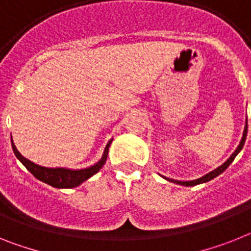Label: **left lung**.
I'll use <instances>...</instances> for the list:
<instances>
[{
    "mask_svg": "<svg viewBox=\"0 0 251 251\" xmlns=\"http://www.w3.org/2000/svg\"><path fill=\"white\" fill-rule=\"evenodd\" d=\"M246 134H248V120H246L245 122V127H244V132H243V138H241V140H240V144L237 145V148L235 149V151H233L232 154L229 155V158L227 159L225 163H222V165L220 166V167L214 168L213 171L208 172L207 175H204V176H201V177L199 178H195V180H190V181H181V180H174V178H168L166 177V176H162V177L165 178V180L167 181H171V182H174V184H177V185H182V186H195V185H199V184H204V182H208V181L213 180L214 177H217L218 175L222 174L225 170H226L227 167H228L231 163H232V161L235 159V157H236L237 154H239L240 151H241V149L244 148V144H245V140H246Z\"/></svg>",
    "mask_w": 251,
    "mask_h": 251,
    "instance_id": "obj_1",
    "label": "left lung"
}]
</instances>
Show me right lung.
<instances>
[{
  "instance_id": "obj_1",
  "label": "right lung",
  "mask_w": 251,
  "mask_h": 251,
  "mask_svg": "<svg viewBox=\"0 0 251 251\" xmlns=\"http://www.w3.org/2000/svg\"><path fill=\"white\" fill-rule=\"evenodd\" d=\"M113 139H109V142L107 143L104 151H103L102 157L97 163H94L93 166L86 168H80V170H71V168H65V167H43V166L35 165L34 162L29 161L28 158L23 157L20 154V151L16 149L14 142H12L11 138V145L12 151H14L15 155L18 158L19 161L22 162L23 165L26 167L29 172H30L35 178H38L42 182H46V184L50 185V186L57 187V189H73V187H76L79 185H81L84 181H86L88 178H90L93 175H96L97 172L100 171V168L103 167V165L106 163L107 155H108V149L109 145L112 143Z\"/></svg>"
}]
</instances>
